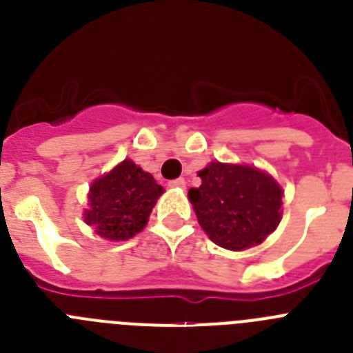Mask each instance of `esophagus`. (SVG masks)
<instances>
[{"mask_svg":"<svg viewBox=\"0 0 353 353\" xmlns=\"http://www.w3.org/2000/svg\"><path fill=\"white\" fill-rule=\"evenodd\" d=\"M168 185L173 187V189H183V187H185V180H183V179L170 180V182H168Z\"/></svg>","mask_w":353,"mask_h":353,"instance_id":"34e87169","label":"esophagus"}]
</instances>
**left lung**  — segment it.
<instances>
[{"mask_svg": "<svg viewBox=\"0 0 353 353\" xmlns=\"http://www.w3.org/2000/svg\"><path fill=\"white\" fill-rule=\"evenodd\" d=\"M198 176L201 185L189 191V199L212 242L242 251L276 230L283 191L272 176L256 168L223 162H212Z\"/></svg>", "mask_w": 353, "mask_h": 353, "instance_id": "left-lung-1", "label": "left lung"}]
</instances>
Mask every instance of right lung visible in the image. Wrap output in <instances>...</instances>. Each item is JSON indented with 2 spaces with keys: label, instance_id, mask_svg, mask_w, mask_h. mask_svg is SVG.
<instances>
[{
  "label": "right lung",
  "instance_id": "1",
  "mask_svg": "<svg viewBox=\"0 0 353 353\" xmlns=\"http://www.w3.org/2000/svg\"><path fill=\"white\" fill-rule=\"evenodd\" d=\"M162 187L132 161L118 164L90 187L86 224L109 240H127L145 228Z\"/></svg>",
  "mask_w": 353,
  "mask_h": 353
}]
</instances>
